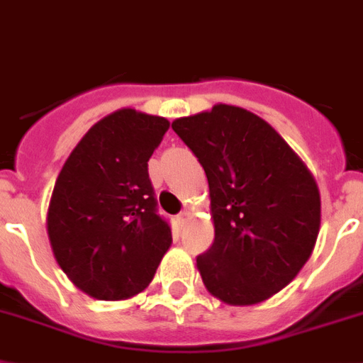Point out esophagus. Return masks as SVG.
Segmentation results:
<instances>
[{
    "mask_svg": "<svg viewBox=\"0 0 363 363\" xmlns=\"http://www.w3.org/2000/svg\"><path fill=\"white\" fill-rule=\"evenodd\" d=\"M176 220H178L179 226H187V223L191 220V213H189V211H182V213L176 217Z\"/></svg>",
    "mask_w": 363,
    "mask_h": 363,
    "instance_id": "34e87169",
    "label": "esophagus"
}]
</instances>
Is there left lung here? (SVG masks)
Wrapping results in <instances>:
<instances>
[{
  "label": "left lung",
  "mask_w": 363,
  "mask_h": 363,
  "mask_svg": "<svg viewBox=\"0 0 363 363\" xmlns=\"http://www.w3.org/2000/svg\"><path fill=\"white\" fill-rule=\"evenodd\" d=\"M208 176L213 245L196 257L209 293L233 306L265 301L291 282L315 247V179L267 122L241 107L172 122Z\"/></svg>",
  "instance_id": "1"
}]
</instances>
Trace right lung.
I'll use <instances>...</instances> for the list:
<instances>
[{"mask_svg":"<svg viewBox=\"0 0 363 363\" xmlns=\"http://www.w3.org/2000/svg\"><path fill=\"white\" fill-rule=\"evenodd\" d=\"M169 125L163 116L115 111L86 131L59 172L48 238L59 267L98 301L143 291L172 242L148 176Z\"/></svg>","mask_w":363,"mask_h":363,"instance_id":"right-lung-1","label":"right lung"}]
</instances>
